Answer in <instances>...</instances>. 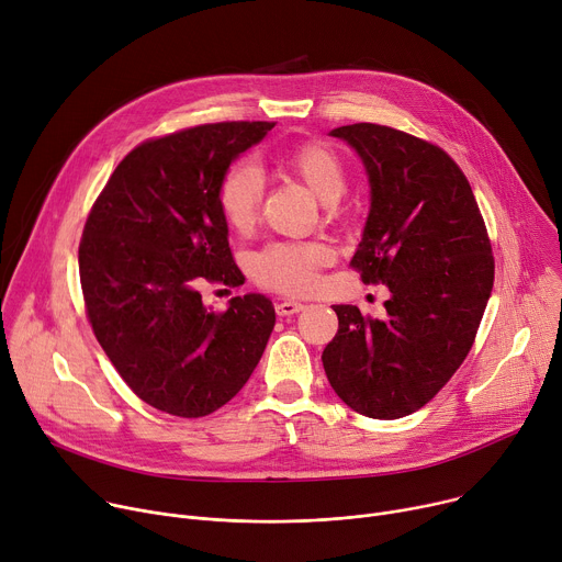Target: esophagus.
I'll use <instances>...</instances> for the list:
<instances>
[{
  "mask_svg": "<svg viewBox=\"0 0 562 562\" xmlns=\"http://www.w3.org/2000/svg\"><path fill=\"white\" fill-rule=\"evenodd\" d=\"M299 311H304V304H299V301H279L277 304L279 317H290V315H296Z\"/></svg>",
  "mask_w": 562,
  "mask_h": 562,
  "instance_id": "1",
  "label": "esophagus"
}]
</instances>
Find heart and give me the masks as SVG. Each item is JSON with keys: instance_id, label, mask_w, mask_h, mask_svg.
<instances>
[{"instance_id": "heart-1", "label": "heart", "mask_w": 562, "mask_h": 562, "mask_svg": "<svg viewBox=\"0 0 562 562\" xmlns=\"http://www.w3.org/2000/svg\"><path fill=\"white\" fill-rule=\"evenodd\" d=\"M285 164L326 202H335L347 189V168L328 146H299L288 155ZM263 198L266 172L256 161L238 159L223 172L218 206L232 229L249 232L261 215ZM330 258L333 249L322 240H279L249 258V272L261 288L304 294L315 288L319 268L330 263Z\"/></svg>"}]
</instances>
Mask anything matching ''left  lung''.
<instances>
[{
	"mask_svg": "<svg viewBox=\"0 0 562 562\" xmlns=\"http://www.w3.org/2000/svg\"><path fill=\"white\" fill-rule=\"evenodd\" d=\"M362 157L371 209L351 268L392 296L382 319L333 306L322 353L335 394L392 420L435 398L472 349L495 279L486 223L459 164L437 144L378 123L330 133Z\"/></svg>",
	"mask_w": 562,
	"mask_h": 562,
	"instance_id": "1",
	"label": "left lung"
}]
</instances>
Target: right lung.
<instances>
[{"label":"right lung","mask_w":562,"mask_h":562,"mask_svg":"<svg viewBox=\"0 0 562 562\" xmlns=\"http://www.w3.org/2000/svg\"><path fill=\"white\" fill-rule=\"evenodd\" d=\"M272 121H223L142 142L114 168L85 223V315L123 382L150 407L200 418L229 403L261 360L274 306L261 294L206 311L200 288L245 281L218 184Z\"/></svg>","instance_id":"obj_1"}]
</instances>
